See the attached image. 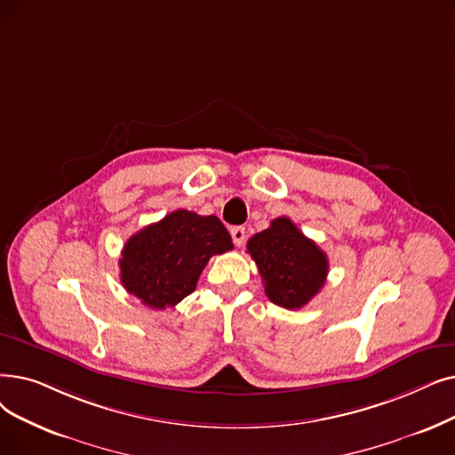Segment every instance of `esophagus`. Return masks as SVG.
I'll list each match as a JSON object with an SVG mask.
<instances>
[{
    "mask_svg": "<svg viewBox=\"0 0 455 455\" xmlns=\"http://www.w3.org/2000/svg\"><path fill=\"white\" fill-rule=\"evenodd\" d=\"M230 235H232V242H234L235 247H242V245L245 243L247 234H245V228H243V227H234V228L230 230Z\"/></svg>",
    "mask_w": 455,
    "mask_h": 455,
    "instance_id": "obj_1",
    "label": "esophagus"
}]
</instances>
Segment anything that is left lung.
Masks as SVG:
<instances>
[{
  "label": "left lung",
  "mask_w": 455,
  "mask_h": 455,
  "mask_svg": "<svg viewBox=\"0 0 455 455\" xmlns=\"http://www.w3.org/2000/svg\"><path fill=\"white\" fill-rule=\"evenodd\" d=\"M247 252L259 266L269 301L283 308L305 307L325 284L327 254L288 217H276L269 228L254 234Z\"/></svg>",
  "instance_id": "left-lung-1"
}]
</instances>
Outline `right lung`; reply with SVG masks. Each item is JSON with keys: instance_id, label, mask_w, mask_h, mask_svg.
Segmentation results:
<instances>
[{"instance_id": "obj_1", "label": "right lung", "mask_w": 455, "mask_h": 455, "mask_svg": "<svg viewBox=\"0 0 455 455\" xmlns=\"http://www.w3.org/2000/svg\"><path fill=\"white\" fill-rule=\"evenodd\" d=\"M230 249V234L215 215L176 210L126 242L121 283L143 305L164 310L195 290L213 254Z\"/></svg>"}]
</instances>
